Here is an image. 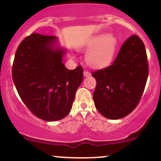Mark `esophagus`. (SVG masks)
I'll return each mask as SVG.
<instances>
[{"label":"esophagus","instance_id":"obj_1","mask_svg":"<svg viewBox=\"0 0 161 161\" xmlns=\"http://www.w3.org/2000/svg\"><path fill=\"white\" fill-rule=\"evenodd\" d=\"M91 75V73L88 71H87V70H85L84 71V75L85 76H89V75Z\"/></svg>","mask_w":161,"mask_h":161}]
</instances>
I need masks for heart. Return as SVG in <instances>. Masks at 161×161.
Masks as SVG:
<instances>
[{
  "instance_id": "b5f03b06",
  "label": "heart",
  "mask_w": 161,
  "mask_h": 161,
  "mask_svg": "<svg viewBox=\"0 0 161 161\" xmlns=\"http://www.w3.org/2000/svg\"><path fill=\"white\" fill-rule=\"evenodd\" d=\"M117 40L111 35L103 34L95 37L87 45L90 51L87 56V61L92 67L100 68L108 66L114 58Z\"/></svg>"
}]
</instances>
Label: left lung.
Listing matches in <instances>:
<instances>
[{
  "label": "left lung",
  "instance_id": "8db88e82",
  "mask_svg": "<svg viewBox=\"0 0 161 161\" xmlns=\"http://www.w3.org/2000/svg\"><path fill=\"white\" fill-rule=\"evenodd\" d=\"M95 105L104 117L118 119L133 111L145 90L148 63L145 45L136 35L125 41L110 66L92 72Z\"/></svg>",
  "mask_w": 161,
  "mask_h": 161
}]
</instances>
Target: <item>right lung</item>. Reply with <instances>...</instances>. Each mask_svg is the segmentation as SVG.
<instances>
[{
  "mask_svg": "<svg viewBox=\"0 0 161 161\" xmlns=\"http://www.w3.org/2000/svg\"><path fill=\"white\" fill-rule=\"evenodd\" d=\"M56 36L32 33L18 46L12 77L24 104L37 117L57 121L69 114L75 92L83 80V69H66L64 51L53 47Z\"/></svg>",
  "mask_w": 161,
  "mask_h": 161,
  "instance_id": "1",
  "label": "right lung"
}]
</instances>
